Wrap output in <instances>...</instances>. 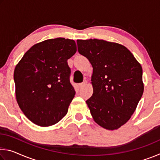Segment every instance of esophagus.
<instances>
[{"instance_id":"34e87169","label":"esophagus","mask_w":160,"mask_h":160,"mask_svg":"<svg viewBox=\"0 0 160 160\" xmlns=\"http://www.w3.org/2000/svg\"><path fill=\"white\" fill-rule=\"evenodd\" d=\"M86 84H87V81H84L83 82L79 84V87H80V88H82V87L85 86Z\"/></svg>"}]
</instances>
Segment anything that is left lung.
<instances>
[{
  "instance_id": "left-lung-1",
  "label": "left lung",
  "mask_w": 160,
  "mask_h": 160,
  "mask_svg": "<svg viewBox=\"0 0 160 160\" xmlns=\"http://www.w3.org/2000/svg\"><path fill=\"white\" fill-rule=\"evenodd\" d=\"M78 52L93 68V94L86 101L94 121L117 130L133 114L144 91L142 66L125 46L103 39H78Z\"/></svg>"
}]
</instances>
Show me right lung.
<instances>
[{"mask_svg": "<svg viewBox=\"0 0 160 160\" xmlns=\"http://www.w3.org/2000/svg\"><path fill=\"white\" fill-rule=\"evenodd\" d=\"M76 51L74 40L47 39L32 46L16 65V100L36 125L53 126L67 114L75 94L67 61Z\"/></svg>", "mask_w": 160, "mask_h": 160, "instance_id": "add662e5", "label": "right lung"}]
</instances>
